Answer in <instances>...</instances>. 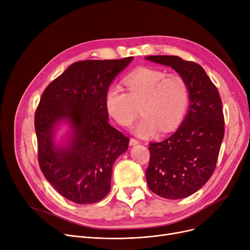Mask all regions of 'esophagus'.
<instances>
[{
    "mask_svg": "<svg viewBox=\"0 0 250 250\" xmlns=\"http://www.w3.org/2000/svg\"><path fill=\"white\" fill-rule=\"evenodd\" d=\"M140 142L138 141V140H136V139H134V138H130V140H129V145L130 146H135V145H138Z\"/></svg>",
    "mask_w": 250,
    "mask_h": 250,
    "instance_id": "esophagus-1",
    "label": "esophagus"
}]
</instances>
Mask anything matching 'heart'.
I'll return each instance as SVG.
<instances>
[{
    "instance_id": "heart-1",
    "label": "heart",
    "mask_w": 250,
    "mask_h": 250,
    "mask_svg": "<svg viewBox=\"0 0 250 250\" xmlns=\"http://www.w3.org/2000/svg\"><path fill=\"white\" fill-rule=\"evenodd\" d=\"M126 92L110 86L105 95L108 113L122 126H128L137 117L140 106L144 114L135 125L134 133L142 138L153 136L158 128L166 133L185 116L189 92L185 78L178 74L143 68L125 79Z\"/></svg>"
}]
</instances>
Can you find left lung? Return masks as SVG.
Here are the masks:
<instances>
[{"mask_svg": "<svg viewBox=\"0 0 250 250\" xmlns=\"http://www.w3.org/2000/svg\"><path fill=\"white\" fill-rule=\"evenodd\" d=\"M146 60L168 65L185 78L189 106L176 132L150 143L146 171L149 188L169 200L185 199L202 188L215 171L224 138V114L218 89L203 67L177 56H150Z\"/></svg>", "mask_w": 250, "mask_h": 250, "instance_id": "obj_1", "label": "left lung"}]
</instances>
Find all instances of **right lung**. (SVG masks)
<instances>
[{"mask_svg":"<svg viewBox=\"0 0 250 250\" xmlns=\"http://www.w3.org/2000/svg\"><path fill=\"white\" fill-rule=\"evenodd\" d=\"M133 59L76 62L46 87L39 101L34 118L39 167L73 203L105 198L113 163L127 150L129 139L108 124L105 95ZM61 122H68L71 129L65 144L57 146L53 137Z\"/></svg>","mask_w":250,"mask_h":250,"instance_id":"obj_1","label":"right lung"}]
</instances>
